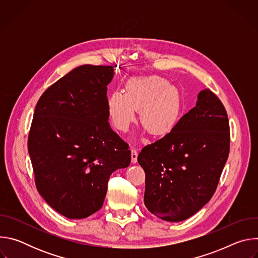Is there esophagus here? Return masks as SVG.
Masks as SVG:
<instances>
[{"label":"esophagus","instance_id":"34e87169","mask_svg":"<svg viewBox=\"0 0 258 258\" xmlns=\"http://www.w3.org/2000/svg\"><path fill=\"white\" fill-rule=\"evenodd\" d=\"M131 151H132V153H131V155H132V162L136 163L137 160H138V151H137L136 148H132Z\"/></svg>","mask_w":258,"mask_h":258}]
</instances>
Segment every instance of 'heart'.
I'll return each instance as SVG.
<instances>
[{"mask_svg":"<svg viewBox=\"0 0 258 258\" xmlns=\"http://www.w3.org/2000/svg\"><path fill=\"white\" fill-rule=\"evenodd\" d=\"M107 110L114 127L122 133L128 131L140 110L142 124L151 135L162 137L172 132L180 118L181 98L163 78H136L126 83L125 93L110 94Z\"/></svg>","mask_w":258,"mask_h":258,"instance_id":"heart-1","label":"heart"}]
</instances>
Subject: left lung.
Segmentation results:
<instances>
[{
  "label": "left lung",
  "instance_id": "obj_1",
  "mask_svg": "<svg viewBox=\"0 0 258 258\" xmlns=\"http://www.w3.org/2000/svg\"><path fill=\"white\" fill-rule=\"evenodd\" d=\"M226 108L209 89L172 132L145 146L138 155L145 178L144 202L167 222H181L213 196L230 152Z\"/></svg>",
  "mask_w": 258,
  "mask_h": 258
}]
</instances>
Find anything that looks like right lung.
Here are the masks:
<instances>
[{
	"label": "right lung",
	"mask_w": 258,
	"mask_h": 258,
	"mask_svg": "<svg viewBox=\"0 0 258 258\" xmlns=\"http://www.w3.org/2000/svg\"><path fill=\"white\" fill-rule=\"evenodd\" d=\"M113 67L82 65L36 103L28 134L35 187L67 218L101 209L113 171L131 163L128 144L108 122L107 86Z\"/></svg>",
	"instance_id": "1"
}]
</instances>
